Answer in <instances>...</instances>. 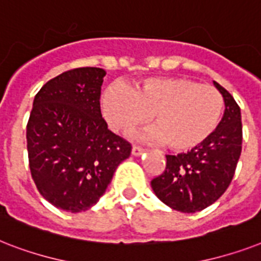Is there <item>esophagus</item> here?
Segmentation results:
<instances>
[{"label": "esophagus", "instance_id": "esophagus-1", "mask_svg": "<svg viewBox=\"0 0 261 261\" xmlns=\"http://www.w3.org/2000/svg\"><path fill=\"white\" fill-rule=\"evenodd\" d=\"M143 151H145V149H143V147H141V146H138V145L133 146V150H131L133 155H141Z\"/></svg>", "mask_w": 261, "mask_h": 261}]
</instances>
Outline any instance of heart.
I'll use <instances>...</instances> for the list:
<instances>
[{"instance_id": "obj_1", "label": "heart", "mask_w": 261, "mask_h": 261, "mask_svg": "<svg viewBox=\"0 0 261 261\" xmlns=\"http://www.w3.org/2000/svg\"><path fill=\"white\" fill-rule=\"evenodd\" d=\"M101 111L112 130L128 134L147 123V138L174 151L192 150L219 126L224 97L215 87L184 77L149 79L135 91L111 84L101 96Z\"/></svg>"}]
</instances>
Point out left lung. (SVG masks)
Returning a JSON list of instances; mask_svg holds the SVG:
<instances>
[{"label":"left lung","instance_id":"left-lung-1","mask_svg":"<svg viewBox=\"0 0 261 261\" xmlns=\"http://www.w3.org/2000/svg\"><path fill=\"white\" fill-rule=\"evenodd\" d=\"M225 111L215 133L201 145L178 155H166L164 173L151 179L156 197L184 213L200 212L219 200L230 185L243 145L240 107L219 83Z\"/></svg>","mask_w":261,"mask_h":261}]
</instances>
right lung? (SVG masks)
Returning a JSON list of instances; mask_svg holds the SVG:
<instances>
[{"mask_svg": "<svg viewBox=\"0 0 261 261\" xmlns=\"http://www.w3.org/2000/svg\"><path fill=\"white\" fill-rule=\"evenodd\" d=\"M106 71L69 69L41 87L27 124L29 169L40 194L79 213L99 201L131 143L107 128L100 111Z\"/></svg>", "mask_w": 261, "mask_h": 261, "instance_id": "1", "label": "right lung"}]
</instances>
